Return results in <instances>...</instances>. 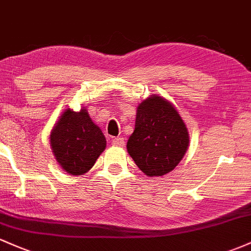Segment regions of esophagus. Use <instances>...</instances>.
Segmentation results:
<instances>
[{"mask_svg":"<svg viewBox=\"0 0 251 251\" xmlns=\"http://www.w3.org/2000/svg\"><path fill=\"white\" fill-rule=\"evenodd\" d=\"M111 143L113 146H124L125 145V139L122 137H117V138H112Z\"/></svg>","mask_w":251,"mask_h":251,"instance_id":"1","label":"esophagus"}]
</instances>
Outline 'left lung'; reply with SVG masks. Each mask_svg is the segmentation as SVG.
<instances>
[{
    "instance_id": "obj_1",
    "label": "left lung",
    "mask_w": 251,
    "mask_h": 251,
    "mask_svg": "<svg viewBox=\"0 0 251 251\" xmlns=\"http://www.w3.org/2000/svg\"><path fill=\"white\" fill-rule=\"evenodd\" d=\"M189 131L174 103L152 94L137 107L133 133L127 152L149 177L171 172L189 148Z\"/></svg>"
}]
</instances>
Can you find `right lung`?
<instances>
[{
    "label": "right lung",
    "instance_id": "add662e5",
    "mask_svg": "<svg viewBox=\"0 0 251 251\" xmlns=\"http://www.w3.org/2000/svg\"><path fill=\"white\" fill-rule=\"evenodd\" d=\"M50 143L57 164L72 176L88 172L106 148L105 135L83 106L77 112H62L51 128Z\"/></svg>",
    "mask_w": 251,
    "mask_h": 251
}]
</instances>
